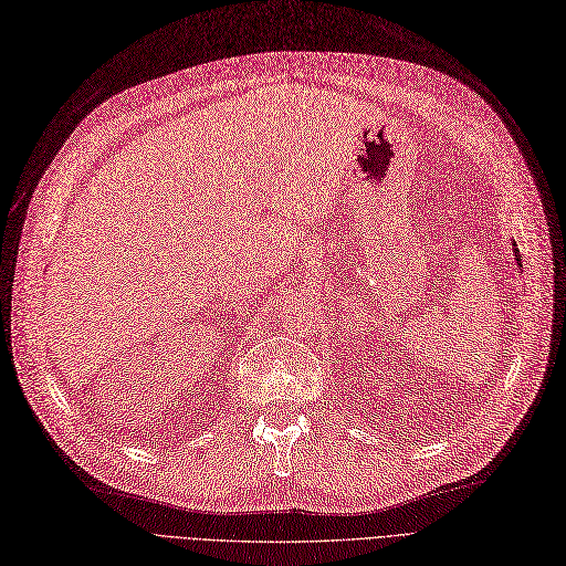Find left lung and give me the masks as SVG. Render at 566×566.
I'll use <instances>...</instances> for the list:
<instances>
[{
	"mask_svg": "<svg viewBox=\"0 0 566 566\" xmlns=\"http://www.w3.org/2000/svg\"><path fill=\"white\" fill-rule=\"evenodd\" d=\"M515 260H517V264L522 266V262H520V250H517V245H515Z\"/></svg>",
	"mask_w": 566,
	"mask_h": 566,
	"instance_id": "left-lung-1",
	"label": "left lung"
}]
</instances>
